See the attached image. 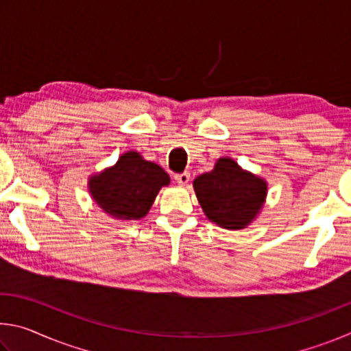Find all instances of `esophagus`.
<instances>
[{"instance_id":"esophagus-1","label":"esophagus","mask_w":351,"mask_h":351,"mask_svg":"<svg viewBox=\"0 0 351 351\" xmlns=\"http://www.w3.org/2000/svg\"><path fill=\"white\" fill-rule=\"evenodd\" d=\"M175 181L180 184V186H186V184L190 181V173H189V171H184V173H178L175 176Z\"/></svg>"}]
</instances>
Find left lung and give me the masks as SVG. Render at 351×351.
<instances>
[{
  "mask_svg": "<svg viewBox=\"0 0 351 351\" xmlns=\"http://www.w3.org/2000/svg\"><path fill=\"white\" fill-rule=\"evenodd\" d=\"M206 217L219 228L237 230L251 224L265 204L268 184L243 170L234 159L219 158L212 171L193 181Z\"/></svg>",
  "mask_w": 351,
  "mask_h": 351,
  "instance_id": "1",
  "label": "left lung"
}]
</instances>
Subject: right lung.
<instances>
[{"instance_id":"1","label":"right lung","mask_w":351,"mask_h":351,"mask_svg":"<svg viewBox=\"0 0 351 351\" xmlns=\"http://www.w3.org/2000/svg\"><path fill=\"white\" fill-rule=\"evenodd\" d=\"M169 184L170 176L161 165L145 161L132 150L123 153L112 167L93 175L88 189L105 213L127 221L144 218L159 190Z\"/></svg>"}]
</instances>
